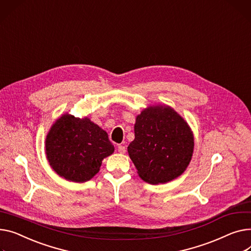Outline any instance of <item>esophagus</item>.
<instances>
[{
  "mask_svg": "<svg viewBox=\"0 0 251 251\" xmlns=\"http://www.w3.org/2000/svg\"><path fill=\"white\" fill-rule=\"evenodd\" d=\"M118 151L120 152V153H125L126 152V147L124 146V145H119L118 146Z\"/></svg>",
  "mask_w": 251,
  "mask_h": 251,
  "instance_id": "esophagus-1",
  "label": "esophagus"
}]
</instances>
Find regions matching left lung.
<instances>
[{
	"label": "left lung",
	"instance_id": "obj_1",
	"mask_svg": "<svg viewBox=\"0 0 251 251\" xmlns=\"http://www.w3.org/2000/svg\"><path fill=\"white\" fill-rule=\"evenodd\" d=\"M134 133L128 153L144 181L165 183L187 170L194 152V135L172 107L155 105L144 109L136 117Z\"/></svg>",
	"mask_w": 251,
	"mask_h": 251
}]
</instances>
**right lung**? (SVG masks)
<instances>
[{"mask_svg":"<svg viewBox=\"0 0 251 251\" xmlns=\"http://www.w3.org/2000/svg\"><path fill=\"white\" fill-rule=\"evenodd\" d=\"M114 152L107 132L88 117L64 114L47 133L45 153L52 170L65 179L85 182L96 176L102 160Z\"/></svg>","mask_w":251,"mask_h":251,"instance_id":"obj_1","label":"right lung"}]
</instances>
